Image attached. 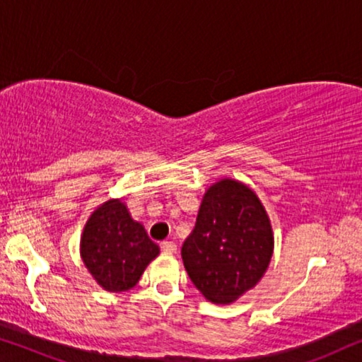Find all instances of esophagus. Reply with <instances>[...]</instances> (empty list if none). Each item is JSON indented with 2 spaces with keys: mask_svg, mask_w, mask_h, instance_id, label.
Instances as JSON below:
<instances>
[{
  "mask_svg": "<svg viewBox=\"0 0 362 362\" xmlns=\"http://www.w3.org/2000/svg\"><path fill=\"white\" fill-rule=\"evenodd\" d=\"M162 250L165 253H168V255H173V253H177V245L173 243V242H163L162 243Z\"/></svg>",
  "mask_w": 362,
  "mask_h": 362,
  "instance_id": "1",
  "label": "esophagus"
}]
</instances>
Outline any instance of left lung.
<instances>
[{"label":"left lung","mask_w":362,"mask_h":362,"mask_svg":"<svg viewBox=\"0 0 362 362\" xmlns=\"http://www.w3.org/2000/svg\"><path fill=\"white\" fill-rule=\"evenodd\" d=\"M273 248L272 221L262 200L247 184L225 177L204 194L182 259L205 300L231 305L258 285Z\"/></svg>","instance_id":"obj_1"}]
</instances>
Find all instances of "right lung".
I'll return each mask as SVG.
<instances>
[{"mask_svg": "<svg viewBox=\"0 0 362 362\" xmlns=\"http://www.w3.org/2000/svg\"><path fill=\"white\" fill-rule=\"evenodd\" d=\"M160 253L141 221L120 199L99 205L81 235V258L95 283L109 293L127 291L141 279L147 264Z\"/></svg>", "mask_w": 362, "mask_h": 362, "instance_id": "obj_1", "label": "right lung"}]
</instances>
